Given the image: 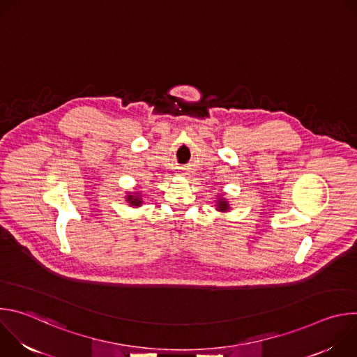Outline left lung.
I'll list each match as a JSON object with an SVG mask.
<instances>
[{
  "mask_svg": "<svg viewBox=\"0 0 357 357\" xmlns=\"http://www.w3.org/2000/svg\"><path fill=\"white\" fill-rule=\"evenodd\" d=\"M216 211H219V212H222V213H226V212H229L231 208H230V203H229V200L225 197V195H222V196H219L218 197V200H216Z\"/></svg>",
  "mask_w": 357,
  "mask_h": 357,
  "instance_id": "obj_1",
  "label": "left lung"
}]
</instances>
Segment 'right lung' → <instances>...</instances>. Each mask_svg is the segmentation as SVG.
Here are the masks:
<instances>
[{
  "instance_id": "right-lung-1",
  "label": "right lung",
  "mask_w": 357,
  "mask_h": 357,
  "mask_svg": "<svg viewBox=\"0 0 357 357\" xmlns=\"http://www.w3.org/2000/svg\"><path fill=\"white\" fill-rule=\"evenodd\" d=\"M124 197H126V202L128 203V206L131 208H139L142 205L141 192H127Z\"/></svg>"
}]
</instances>
